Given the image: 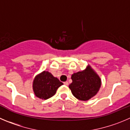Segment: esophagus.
Returning a JSON list of instances; mask_svg holds the SVG:
<instances>
[{
  "label": "esophagus",
  "mask_w": 130,
  "mask_h": 130,
  "mask_svg": "<svg viewBox=\"0 0 130 130\" xmlns=\"http://www.w3.org/2000/svg\"><path fill=\"white\" fill-rule=\"evenodd\" d=\"M63 84L65 85H66V86H68V85H69V83H68L67 82H64V83H63Z\"/></svg>",
  "instance_id": "34e87169"
}]
</instances>
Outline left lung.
<instances>
[{
	"mask_svg": "<svg viewBox=\"0 0 130 130\" xmlns=\"http://www.w3.org/2000/svg\"><path fill=\"white\" fill-rule=\"evenodd\" d=\"M71 79L72 83L69 88L79 100L88 101L96 95L101 85L99 76L89 65L84 71L74 73Z\"/></svg>",
	"mask_w": 130,
	"mask_h": 130,
	"instance_id": "1",
	"label": "left lung"
}]
</instances>
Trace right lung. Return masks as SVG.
<instances>
[{"instance_id": "obj_1", "label": "right lung", "mask_w": 130, "mask_h": 130, "mask_svg": "<svg viewBox=\"0 0 130 130\" xmlns=\"http://www.w3.org/2000/svg\"><path fill=\"white\" fill-rule=\"evenodd\" d=\"M63 84L51 73L48 71H43L35 77L32 88L37 98L45 100L53 96L56 92L57 89Z\"/></svg>"}]
</instances>
